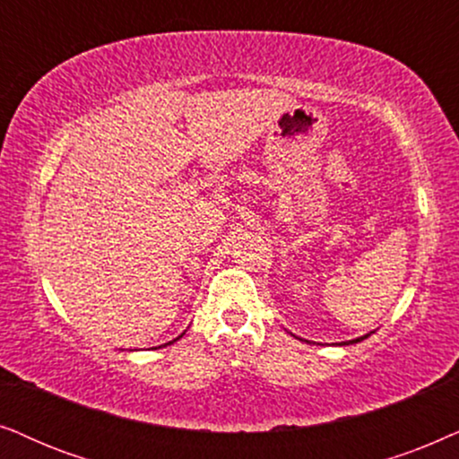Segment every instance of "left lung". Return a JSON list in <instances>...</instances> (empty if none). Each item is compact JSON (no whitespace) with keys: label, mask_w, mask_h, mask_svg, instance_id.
Masks as SVG:
<instances>
[{"label":"left lung","mask_w":459,"mask_h":459,"mask_svg":"<svg viewBox=\"0 0 459 459\" xmlns=\"http://www.w3.org/2000/svg\"><path fill=\"white\" fill-rule=\"evenodd\" d=\"M369 335V333H368ZM368 335H361V338H357V340H351V342H342V344L340 346H344V344H357V342H361V340H365V338H368Z\"/></svg>","instance_id":"8db88e82"}]
</instances>
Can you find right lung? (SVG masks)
Instances as JSON below:
<instances>
[{
    "label": "right lung",
    "instance_id": "obj_1",
    "mask_svg": "<svg viewBox=\"0 0 459 459\" xmlns=\"http://www.w3.org/2000/svg\"><path fill=\"white\" fill-rule=\"evenodd\" d=\"M180 338H182V335H178V338H176V340H180ZM176 340H172V342H168V344H174V342H176Z\"/></svg>",
    "mask_w": 459,
    "mask_h": 459
}]
</instances>
